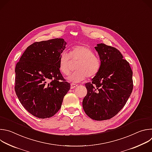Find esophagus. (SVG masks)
<instances>
[{"label":"esophagus","mask_w":152,"mask_h":152,"mask_svg":"<svg viewBox=\"0 0 152 152\" xmlns=\"http://www.w3.org/2000/svg\"><path fill=\"white\" fill-rule=\"evenodd\" d=\"M77 86V84H75L74 83H71V86H70V88H71V89H74V88H76Z\"/></svg>","instance_id":"1"}]
</instances>
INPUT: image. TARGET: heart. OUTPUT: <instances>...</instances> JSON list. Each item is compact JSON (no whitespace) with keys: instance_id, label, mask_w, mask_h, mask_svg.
Listing matches in <instances>:
<instances>
[{"instance_id":"heart-1","label":"heart","mask_w":152,"mask_h":152,"mask_svg":"<svg viewBox=\"0 0 152 152\" xmlns=\"http://www.w3.org/2000/svg\"><path fill=\"white\" fill-rule=\"evenodd\" d=\"M77 62L76 71L70 75L68 79L70 82L77 83L89 78L95 77L99 72L101 66V59L94 55L93 50L88 45H81L73 46L69 54L63 51L59 56V70L64 75H69L72 71L71 60Z\"/></svg>"}]
</instances>
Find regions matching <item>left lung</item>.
I'll list each match as a JSON object with an SVG mask.
<instances>
[{
	"mask_svg": "<svg viewBox=\"0 0 152 152\" xmlns=\"http://www.w3.org/2000/svg\"><path fill=\"white\" fill-rule=\"evenodd\" d=\"M95 49L102 66L92 82L85 83L82 106L90 118L102 121L114 117L126 104L133 90V72L116 48L100 43Z\"/></svg>",
	"mask_w": 152,
	"mask_h": 152,
	"instance_id": "8db88e82",
	"label": "left lung"
}]
</instances>
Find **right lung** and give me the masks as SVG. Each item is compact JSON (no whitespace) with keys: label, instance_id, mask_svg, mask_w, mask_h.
Here are the masks:
<instances>
[{"label":"right lung","instance_id":"add662e5","mask_svg":"<svg viewBox=\"0 0 152 152\" xmlns=\"http://www.w3.org/2000/svg\"><path fill=\"white\" fill-rule=\"evenodd\" d=\"M66 45L62 38L35 42L16 64V95L25 109L37 118L53 116L70 88L59 70V56Z\"/></svg>","mask_w":152,"mask_h":152}]
</instances>
